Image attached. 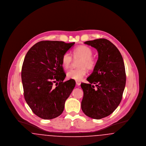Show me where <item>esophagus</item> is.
<instances>
[{"label": "esophagus", "mask_w": 146, "mask_h": 146, "mask_svg": "<svg viewBox=\"0 0 146 146\" xmlns=\"http://www.w3.org/2000/svg\"><path fill=\"white\" fill-rule=\"evenodd\" d=\"M80 84H81V82H80V81H77V80H76V84L77 85H78V86H79V85H80Z\"/></svg>", "instance_id": "esophagus-1"}]
</instances>
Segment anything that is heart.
<instances>
[{"label":"heart","mask_w":146,"mask_h":146,"mask_svg":"<svg viewBox=\"0 0 146 146\" xmlns=\"http://www.w3.org/2000/svg\"><path fill=\"white\" fill-rule=\"evenodd\" d=\"M92 50L88 46L81 45L76 48L73 51V55L74 59L80 58L78 63L79 68L72 69L67 73V77L70 79L75 80H81L86 75L87 70H92L95 65L96 61L92 57ZM73 61L72 56L69 52H66L62 57V64L65 70L68 69Z\"/></svg>","instance_id":"heart-1"}]
</instances>
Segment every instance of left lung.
<instances>
[{"label": "left lung", "mask_w": 146, "mask_h": 146, "mask_svg": "<svg viewBox=\"0 0 146 146\" xmlns=\"http://www.w3.org/2000/svg\"><path fill=\"white\" fill-rule=\"evenodd\" d=\"M84 44L96 49L98 58L87 78L89 84L80 85L84 91L82 110L89 117L100 119L111 114L121 101L126 84L125 65L120 51L110 40L101 38Z\"/></svg>", "instance_id": "8db88e82"}]
</instances>
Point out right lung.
Listing matches in <instances>:
<instances>
[{"mask_svg":"<svg viewBox=\"0 0 146 146\" xmlns=\"http://www.w3.org/2000/svg\"><path fill=\"white\" fill-rule=\"evenodd\" d=\"M74 44L41 41L29 49L25 57L21 72L24 97L39 118L52 119L60 115L75 87L73 80L63 82L66 75L62 64L63 54Z\"/></svg>","mask_w":146,"mask_h":146,"instance_id":"right-lung-1","label":"right lung"}]
</instances>
